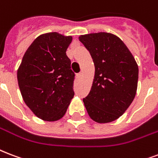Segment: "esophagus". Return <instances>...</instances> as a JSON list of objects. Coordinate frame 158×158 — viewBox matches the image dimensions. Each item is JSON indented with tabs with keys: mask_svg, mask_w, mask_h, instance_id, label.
Segmentation results:
<instances>
[{
	"mask_svg": "<svg viewBox=\"0 0 158 158\" xmlns=\"http://www.w3.org/2000/svg\"><path fill=\"white\" fill-rule=\"evenodd\" d=\"M77 77H78L79 79H81L82 77H83V73H79V74H77Z\"/></svg>",
	"mask_w": 158,
	"mask_h": 158,
	"instance_id": "34e87169",
	"label": "esophagus"
}]
</instances>
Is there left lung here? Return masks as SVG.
I'll return each instance as SVG.
<instances>
[{
    "mask_svg": "<svg viewBox=\"0 0 158 158\" xmlns=\"http://www.w3.org/2000/svg\"><path fill=\"white\" fill-rule=\"evenodd\" d=\"M94 64V76L89 94L83 99L89 116L98 123L121 117L135 98L138 66L127 45L111 33L79 35Z\"/></svg>",
    "mask_w": 158,
    "mask_h": 158,
    "instance_id": "obj_1",
    "label": "left lung"
}]
</instances>
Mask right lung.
Listing matches in <instances>:
<instances>
[{"label": "right lung", "mask_w": 158, "mask_h": 158, "mask_svg": "<svg viewBox=\"0 0 158 158\" xmlns=\"http://www.w3.org/2000/svg\"><path fill=\"white\" fill-rule=\"evenodd\" d=\"M71 35L42 34L34 40L17 69L18 85L25 103L39 118H62L74 98V74L66 50Z\"/></svg>", "instance_id": "1"}]
</instances>
